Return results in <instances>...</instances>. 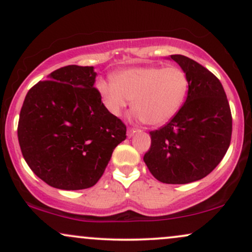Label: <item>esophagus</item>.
Listing matches in <instances>:
<instances>
[{
  "mask_svg": "<svg viewBox=\"0 0 252 252\" xmlns=\"http://www.w3.org/2000/svg\"><path fill=\"white\" fill-rule=\"evenodd\" d=\"M138 131H140V129L129 128V129H128V132H126V135H128V137H131V136H134L135 132H138Z\"/></svg>",
  "mask_w": 252,
  "mask_h": 252,
  "instance_id": "1",
  "label": "esophagus"
}]
</instances>
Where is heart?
Returning <instances> with one entry per match:
<instances>
[{
  "label": "heart",
  "instance_id": "heart-1",
  "mask_svg": "<svg viewBox=\"0 0 252 252\" xmlns=\"http://www.w3.org/2000/svg\"><path fill=\"white\" fill-rule=\"evenodd\" d=\"M112 82L99 80L98 91L110 114L120 116L132 100L135 116L149 126L172 120L189 94V80L179 66H142L121 70Z\"/></svg>",
  "mask_w": 252,
  "mask_h": 252
}]
</instances>
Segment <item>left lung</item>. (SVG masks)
Here are the masks:
<instances>
[{
  "label": "left lung",
  "instance_id": "obj_1",
  "mask_svg": "<svg viewBox=\"0 0 252 252\" xmlns=\"http://www.w3.org/2000/svg\"><path fill=\"white\" fill-rule=\"evenodd\" d=\"M189 80L186 102L169 123L150 131L143 160L163 184H189L209 175L226 154L232 116L221 83L193 59L173 54Z\"/></svg>",
  "mask_w": 252,
  "mask_h": 252
}]
</instances>
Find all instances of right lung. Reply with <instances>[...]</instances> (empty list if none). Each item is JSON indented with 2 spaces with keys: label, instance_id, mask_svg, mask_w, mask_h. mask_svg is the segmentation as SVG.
I'll use <instances>...</instances> for the list:
<instances>
[{
  "label": "right lung",
  "instance_id": "1",
  "mask_svg": "<svg viewBox=\"0 0 252 252\" xmlns=\"http://www.w3.org/2000/svg\"><path fill=\"white\" fill-rule=\"evenodd\" d=\"M92 66L58 68L28 91L17 137L34 174L59 189L96 185L126 126L104 106Z\"/></svg>",
  "mask_w": 252,
  "mask_h": 252
}]
</instances>
